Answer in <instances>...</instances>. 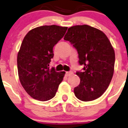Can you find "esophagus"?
<instances>
[{
	"mask_svg": "<svg viewBox=\"0 0 128 128\" xmlns=\"http://www.w3.org/2000/svg\"><path fill=\"white\" fill-rule=\"evenodd\" d=\"M73 72L72 71H70V72H66V76H72V75L73 74Z\"/></svg>",
	"mask_w": 128,
	"mask_h": 128,
	"instance_id": "34e87169",
	"label": "esophagus"
}]
</instances>
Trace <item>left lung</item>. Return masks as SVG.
Segmentation results:
<instances>
[{"label": "left lung", "mask_w": 128, "mask_h": 128, "mask_svg": "<svg viewBox=\"0 0 128 128\" xmlns=\"http://www.w3.org/2000/svg\"><path fill=\"white\" fill-rule=\"evenodd\" d=\"M78 50L79 63L84 71L78 72L80 84L74 94L82 101H91L100 97L107 89L114 70L115 52L106 35L88 25L68 28L64 38Z\"/></svg>", "instance_id": "left-lung-1"}]
</instances>
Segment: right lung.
<instances>
[{
	"mask_svg": "<svg viewBox=\"0 0 128 128\" xmlns=\"http://www.w3.org/2000/svg\"><path fill=\"white\" fill-rule=\"evenodd\" d=\"M67 27L43 26L30 30L23 39L18 53L20 82L30 96L40 101L53 98L65 72L50 68L53 47L62 39Z\"/></svg>",
	"mask_w": 128,
	"mask_h": 128,
	"instance_id": "obj_1",
	"label": "right lung"
}]
</instances>
